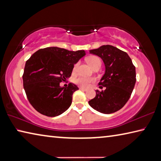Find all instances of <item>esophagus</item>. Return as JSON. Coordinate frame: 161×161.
Segmentation results:
<instances>
[{"label":"esophagus","instance_id":"34e87169","mask_svg":"<svg viewBox=\"0 0 161 161\" xmlns=\"http://www.w3.org/2000/svg\"><path fill=\"white\" fill-rule=\"evenodd\" d=\"M80 89L81 90H83V91H87V89H86V88H85V87H80Z\"/></svg>","mask_w":161,"mask_h":161}]
</instances>
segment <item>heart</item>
<instances>
[{"instance_id":"obj_1","label":"heart","mask_w":161,"mask_h":161,"mask_svg":"<svg viewBox=\"0 0 161 161\" xmlns=\"http://www.w3.org/2000/svg\"><path fill=\"white\" fill-rule=\"evenodd\" d=\"M87 63L89 64V65L92 69L95 67V66H101V64H102L101 59H100L98 57L95 56V55H92V56L89 57L87 59ZM78 64H76L75 65L74 68V70H75V69H76L77 66H78ZM94 81H95V78H94L83 77V76L78 77L75 80V82L77 84H78V85H79V86H80L82 87H89L90 85L92 83H93Z\"/></svg>"}]
</instances>
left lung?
<instances>
[{
  "instance_id": "1",
  "label": "left lung",
  "mask_w": 161,
  "mask_h": 161,
  "mask_svg": "<svg viewBox=\"0 0 161 161\" xmlns=\"http://www.w3.org/2000/svg\"><path fill=\"white\" fill-rule=\"evenodd\" d=\"M97 55L105 65V73L99 83L95 98L88 102L100 113L109 114L122 108L130 99L136 83L135 66L125 52L110 45L90 50Z\"/></svg>"
}]
</instances>
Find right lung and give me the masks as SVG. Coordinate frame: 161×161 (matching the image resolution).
I'll return each instance as SVG.
<instances>
[{
  "label": "right lung",
  "mask_w": 161,
  "mask_h": 161,
  "mask_svg": "<svg viewBox=\"0 0 161 161\" xmlns=\"http://www.w3.org/2000/svg\"><path fill=\"white\" fill-rule=\"evenodd\" d=\"M85 55L84 50L50 47L36 51L27 60L23 86L29 102L36 111L54 117L67 110L78 87L71 83L66 87L59 83L71 76L74 64Z\"/></svg>",
  "instance_id": "obj_1"
}]
</instances>
